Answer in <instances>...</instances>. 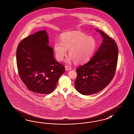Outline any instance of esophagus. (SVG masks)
Listing matches in <instances>:
<instances>
[{"label":"esophagus","mask_w":134,"mask_h":134,"mask_svg":"<svg viewBox=\"0 0 134 134\" xmlns=\"http://www.w3.org/2000/svg\"><path fill=\"white\" fill-rule=\"evenodd\" d=\"M65 69H66V70L68 71V70H71V69H72V68H71V66H68V65H66V66H65Z\"/></svg>","instance_id":"34e87169"}]
</instances>
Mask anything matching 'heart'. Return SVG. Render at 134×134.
Instances as JSON below:
<instances>
[{
    "label": "heart",
    "instance_id": "b5f03b06",
    "mask_svg": "<svg viewBox=\"0 0 134 134\" xmlns=\"http://www.w3.org/2000/svg\"><path fill=\"white\" fill-rule=\"evenodd\" d=\"M97 47L94 37L80 31H73L62 33L60 41L54 43V51L58 61H62L69 49L67 61H74L76 64L87 63L92 58Z\"/></svg>",
    "mask_w": 134,
    "mask_h": 134
}]
</instances>
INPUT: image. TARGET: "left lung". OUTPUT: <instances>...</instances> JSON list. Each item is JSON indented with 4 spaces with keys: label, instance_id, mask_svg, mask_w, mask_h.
<instances>
[{
    "label": "left lung",
    "instance_id": "obj_1",
    "mask_svg": "<svg viewBox=\"0 0 134 134\" xmlns=\"http://www.w3.org/2000/svg\"><path fill=\"white\" fill-rule=\"evenodd\" d=\"M102 43L91 60L76 69V90L84 95L96 94L107 87L114 77L118 60V47L111 37L100 30Z\"/></svg>",
    "mask_w": 134,
    "mask_h": 134
}]
</instances>
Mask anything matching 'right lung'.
Masks as SVG:
<instances>
[{
	"instance_id": "obj_1",
	"label": "right lung",
	"mask_w": 134,
	"mask_h": 134,
	"mask_svg": "<svg viewBox=\"0 0 134 134\" xmlns=\"http://www.w3.org/2000/svg\"><path fill=\"white\" fill-rule=\"evenodd\" d=\"M48 38L46 31L36 32L22 40L16 52L19 76L28 89L40 94L53 92L65 72L55 59Z\"/></svg>"
}]
</instances>
